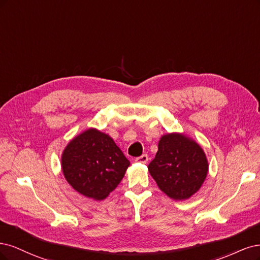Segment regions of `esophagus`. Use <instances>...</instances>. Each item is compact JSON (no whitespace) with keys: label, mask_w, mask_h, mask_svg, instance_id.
I'll return each mask as SVG.
<instances>
[{"label":"esophagus","mask_w":260,"mask_h":260,"mask_svg":"<svg viewBox=\"0 0 260 260\" xmlns=\"http://www.w3.org/2000/svg\"><path fill=\"white\" fill-rule=\"evenodd\" d=\"M148 160H149V157H148L147 154H142V155L135 158V161L139 162V163H147Z\"/></svg>","instance_id":"obj_1"}]
</instances>
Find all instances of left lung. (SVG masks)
<instances>
[{
	"instance_id": "left-lung-1",
	"label": "left lung",
	"mask_w": 260,
	"mask_h": 260,
	"mask_svg": "<svg viewBox=\"0 0 260 260\" xmlns=\"http://www.w3.org/2000/svg\"><path fill=\"white\" fill-rule=\"evenodd\" d=\"M150 174L166 196L186 200L201 188L208 172L206 155L194 140L181 134H167L158 141Z\"/></svg>"
}]
</instances>
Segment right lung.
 I'll return each mask as SVG.
<instances>
[{"label":"right lung","mask_w":260,"mask_h":260,"mask_svg":"<svg viewBox=\"0 0 260 260\" xmlns=\"http://www.w3.org/2000/svg\"><path fill=\"white\" fill-rule=\"evenodd\" d=\"M129 166L113 139L89 128L72 139L63 150L61 167L72 188L94 200H104L124 177Z\"/></svg>","instance_id":"obj_1"}]
</instances>
